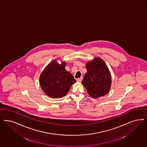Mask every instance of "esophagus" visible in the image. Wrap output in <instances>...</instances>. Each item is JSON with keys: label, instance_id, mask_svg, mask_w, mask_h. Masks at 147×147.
Returning <instances> with one entry per match:
<instances>
[{"label": "esophagus", "instance_id": "34e87169", "mask_svg": "<svg viewBox=\"0 0 147 147\" xmlns=\"http://www.w3.org/2000/svg\"><path fill=\"white\" fill-rule=\"evenodd\" d=\"M82 79H83L82 77H80L79 78L76 79V80H77V81H78V82H81V81L82 80Z\"/></svg>", "mask_w": 147, "mask_h": 147}]
</instances>
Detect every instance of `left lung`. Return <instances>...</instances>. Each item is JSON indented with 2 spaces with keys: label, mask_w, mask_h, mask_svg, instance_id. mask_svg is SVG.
<instances>
[{
  "label": "left lung",
  "mask_w": 147,
  "mask_h": 147,
  "mask_svg": "<svg viewBox=\"0 0 147 147\" xmlns=\"http://www.w3.org/2000/svg\"><path fill=\"white\" fill-rule=\"evenodd\" d=\"M87 73L82 84L90 96L97 98L109 91L111 84L110 73L105 63L98 57L86 63Z\"/></svg>",
  "instance_id": "8db88e82"
}]
</instances>
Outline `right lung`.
Segmentation results:
<instances>
[{"label": "right lung", "instance_id": "right-lung-1", "mask_svg": "<svg viewBox=\"0 0 147 147\" xmlns=\"http://www.w3.org/2000/svg\"><path fill=\"white\" fill-rule=\"evenodd\" d=\"M65 62L61 65L52 61L43 71L40 78L42 90L52 98H61L69 91L73 84L76 82L73 75L65 69Z\"/></svg>", "mask_w": 147, "mask_h": 147}]
</instances>
